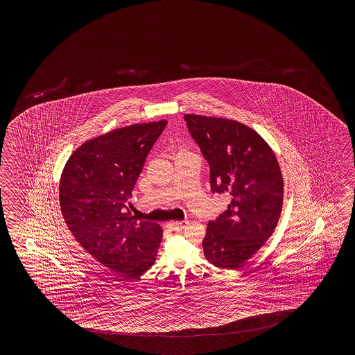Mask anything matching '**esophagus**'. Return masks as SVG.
I'll return each instance as SVG.
<instances>
[{"mask_svg":"<svg viewBox=\"0 0 355 355\" xmlns=\"http://www.w3.org/2000/svg\"><path fill=\"white\" fill-rule=\"evenodd\" d=\"M188 223V220H170V222L167 223V227H168L170 230H174V231H179V230H182V228H185Z\"/></svg>","mask_w":355,"mask_h":355,"instance_id":"1","label":"esophagus"}]
</instances>
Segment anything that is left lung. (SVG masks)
<instances>
[{
	"mask_svg": "<svg viewBox=\"0 0 355 355\" xmlns=\"http://www.w3.org/2000/svg\"><path fill=\"white\" fill-rule=\"evenodd\" d=\"M184 118L209 164L211 191L231 196L226 211L208 223L204 255L218 268H241L278 225L284 198L279 162L264 138L240 121Z\"/></svg>",
	"mask_w": 355,
	"mask_h": 355,
	"instance_id": "left-lung-1",
	"label": "left lung"
}]
</instances>
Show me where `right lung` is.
I'll return each mask as SVG.
<instances>
[{"label": "right lung", "mask_w": 355, "mask_h": 355, "mask_svg": "<svg viewBox=\"0 0 355 355\" xmlns=\"http://www.w3.org/2000/svg\"><path fill=\"white\" fill-rule=\"evenodd\" d=\"M167 121L132 124L86 141L60 175L62 216L90 255L123 277L151 268L162 240L157 223L127 211L138 176Z\"/></svg>", "instance_id": "right-lung-1"}]
</instances>
